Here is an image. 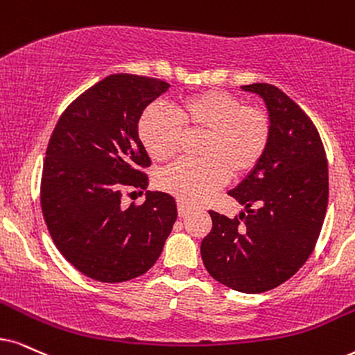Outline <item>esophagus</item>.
<instances>
[{
    "mask_svg": "<svg viewBox=\"0 0 355 355\" xmlns=\"http://www.w3.org/2000/svg\"><path fill=\"white\" fill-rule=\"evenodd\" d=\"M177 208H178V216L180 218H183V216H187V213H188V205L187 203H183V201H178L177 203Z\"/></svg>",
    "mask_w": 355,
    "mask_h": 355,
    "instance_id": "34e87169",
    "label": "esophagus"
}]
</instances>
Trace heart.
<instances>
[{"instance_id":"obj_1","label":"heart","mask_w":355,"mask_h":355,"mask_svg":"<svg viewBox=\"0 0 355 355\" xmlns=\"http://www.w3.org/2000/svg\"><path fill=\"white\" fill-rule=\"evenodd\" d=\"M187 134H201L196 154L201 159L178 160L159 175V187L183 203H198L227 178H244L262 162L272 139L266 110L244 105L224 89H208L172 103V113L146 107L137 134L155 162L178 154Z\"/></svg>"}]
</instances>
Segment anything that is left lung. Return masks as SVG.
I'll return each instance as SVG.
<instances>
[{
    "mask_svg": "<svg viewBox=\"0 0 355 355\" xmlns=\"http://www.w3.org/2000/svg\"><path fill=\"white\" fill-rule=\"evenodd\" d=\"M241 88L263 98L272 139L257 168L230 191L248 213L231 219L209 211L213 227L201 241V259L219 284L263 293L293 277L315 250L329 177L320 132L302 107L273 85Z\"/></svg>",
    "mask_w": 355,
    "mask_h": 355,
    "instance_id": "obj_1",
    "label": "left lung"
}]
</instances>
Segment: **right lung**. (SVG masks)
Listing matches in <instances>:
<instances>
[{"label": "right lung", "mask_w": 355, "mask_h": 355, "mask_svg": "<svg viewBox=\"0 0 355 355\" xmlns=\"http://www.w3.org/2000/svg\"><path fill=\"white\" fill-rule=\"evenodd\" d=\"M168 88L159 78L110 75L71 101L53 128L40 178L42 214L60 254L93 280L119 284L146 273L177 219L168 193L121 205L125 190L149 180L137 123Z\"/></svg>", "instance_id": "1"}]
</instances>
